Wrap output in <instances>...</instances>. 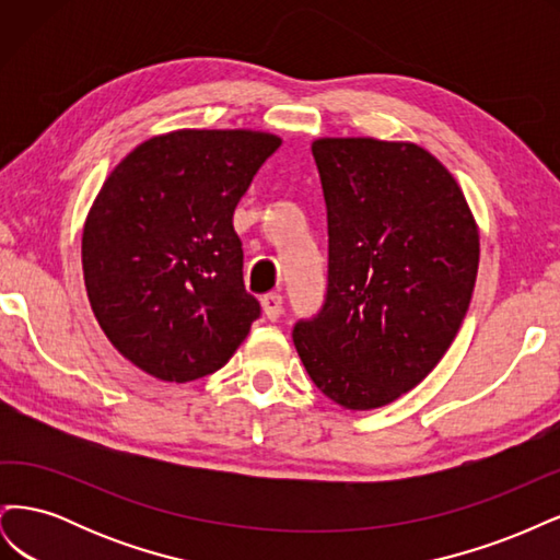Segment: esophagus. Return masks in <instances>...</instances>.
<instances>
[{
  "instance_id": "1",
  "label": "esophagus",
  "mask_w": 560,
  "mask_h": 560,
  "mask_svg": "<svg viewBox=\"0 0 560 560\" xmlns=\"http://www.w3.org/2000/svg\"><path fill=\"white\" fill-rule=\"evenodd\" d=\"M261 306H264L266 317H268L270 322H276V319H280V315H282V296H280L278 292H270V294H266V296L261 299Z\"/></svg>"
}]
</instances>
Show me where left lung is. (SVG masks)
Instances as JSON below:
<instances>
[{"label":"left lung","instance_id":"left-lung-1","mask_svg":"<svg viewBox=\"0 0 560 560\" xmlns=\"http://www.w3.org/2000/svg\"><path fill=\"white\" fill-rule=\"evenodd\" d=\"M327 202V292L292 338L313 383L346 409L409 393L467 315L479 231L425 149L374 138L313 142Z\"/></svg>","mask_w":560,"mask_h":560}]
</instances>
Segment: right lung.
Returning a JSON list of instances; mask_svg holds the SVG:
<instances>
[{
  "instance_id": "right-lung-1",
  "label": "right lung",
  "mask_w": 560,
  "mask_h": 560,
  "mask_svg": "<svg viewBox=\"0 0 560 560\" xmlns=\"http://www.w3.org/2000/svg\"><path fill=\"white\" fill-rule=\"evenodd\" d=\"M278 147L268 132L175 130L105 179L83 226V280L112 346L149 376L214 374L261 315L233 212Z\"/></svg>"
}]
</instances>
